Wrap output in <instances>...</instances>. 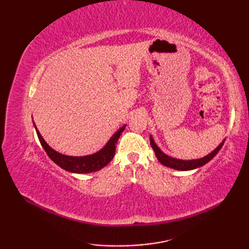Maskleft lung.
Segmentation results:
<instances>
[{
	"mask_svg": "<svg viewBox=\"0 0 249 249\" xmlns=\"http://www.w3.org/2000/svg\"><path fill=\"white\" fill-rule=\"evenodd\" d=\"M150 143H151V146L153 147V150H154V152H155L157 160H160L161 165L169 167V168H172V169H177V170L185 171V170H193V169L199 168L201 166L205 165L206 162H209L219 152L221 146L224 145V141L221 142V143L217 147H216V149L212 153H210L209 155L204 156L203 158H200V160H176V158H172V157H169V156L165 155L160 150V147L155 144V142H154V140H153L152 136L150 137Z\"/></svg>",
	"mask_w": 249,
	"mask_h": 249,
	"instance_id": "left-lung-1",
	"label": "left lung"
}]
</instances>
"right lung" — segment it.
<instances>
[{
	"mask_svg": "<svg viewBox=\"0 0 249 249\" xmlns=\"http://www.w3.org/2000/svg\"><path fill=\"white\" fill-rule=\"evenodd\" d=\"M125 129V126L121 127L116 133L113 135L112 138L110 139L103 150L95 153L93 155L82 156V157H72L62 155L60 153L55 152L53 149L46 143V141L43 139V137L39 134V131L36 129L37 136L40 141V144L43 145L44 150L46 151L47 155L50 157L52 161H54L57 166H60L62 169L66 171L73 172V173H89L98 171L103 169L105 166L112 160V158L115 154V144L118 142L121 133Z\"/></svg>",
	"mask_w": 249,
	"mask_h": 249,
	"instance_id": "obj_1",
	"label": "right lung"
}]
</instances>
